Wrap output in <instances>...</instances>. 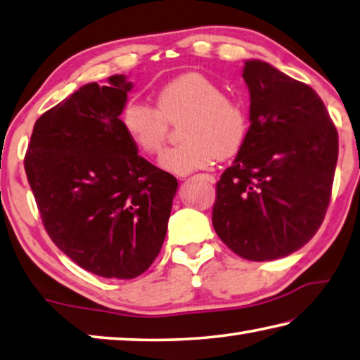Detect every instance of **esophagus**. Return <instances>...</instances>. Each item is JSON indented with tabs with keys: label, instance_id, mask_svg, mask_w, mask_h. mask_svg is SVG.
Segmentation results:
<instances>
[{
	"label": "esophagus",
	"instance_id": "esophagus-1",
	"mask_svg": "<svg viewBox=\"0 0 360 360\" xmlns=\"http://www.w3.org/2000/svg\"><path fill=\"white\" fill-rule=\"evenodd\" d=\"M200 176H202L205 181H209V184H215V176L210 174H200Z\"/></svg>",
	"mask_w": 360,
	"mask_h": 360
}]
</instances>
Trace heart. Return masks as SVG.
<instances>
[{"label": "heart", "mask_w": 360, "mask_h": 360, "mask_svg": "<svg viewBox=\"0 0 360 360\" xmlns=\"http://www.w3.org/2000/svg\"><path fill=\"white\" fill-rule=\"evenodd\" d=\"M180 124L186 141L161 156L162 169L190 174L228 160L247 141L248 112L238 99L226 96L221 85L202 72H186L158 90L155 107L131 99L122 110V126L143 155L161 153L167 141L169 124Z\"/></svg>", "instance_id": "heart-1"}]
</instances>
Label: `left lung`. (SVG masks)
I'll use <instances>...</instances> for the list:
<instances>
[{"label": "left lung", "instance_id": "8db88e82", "mask_svg": "<svg viewBox=\"0 0 360 360\" xmlns=\"http://www.w3.org/2000/svg\"><path fill=\"white\" fill-rule=\"evenodd\" d=\"M250 129L217 184L212 223L243 259L274 261L304 247L324 221L338 134L311 86L269 63L245 61Z\"/></svg>", "mask_w": 360, "mask_h": 360}]
</instances>
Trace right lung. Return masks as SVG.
<instances>
[{"instance_id": "obj_1", "label": "right lung", "mask_w": 360, "mask_h": 360, "mask_svg": "<svg viewBox=\"0 0 360 360\" xmlns=\"http://www.w3.org/2000/svg\"><path fill=\"white\" fill-rule=\"evenodd\" d=\"M109 84L80 86L36 120L25 172L56 247L94 275L131 280L160 253L179 184L123 129L132 85Z\"/></svg>"}]
</instances>
